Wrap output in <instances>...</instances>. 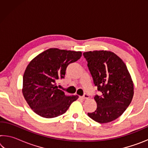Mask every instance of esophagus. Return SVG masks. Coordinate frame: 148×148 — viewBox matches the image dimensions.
Segmentation results:
<instances>
[{
	"label": "esophagus",
	"instance_id": "1",
	"mask_svg": "<svg viewBox=\"0 0 148 148\" xmlns=\"http://www.w3.org/2000/svg\"><path fill=\"white\" fill-rule=\"evenodd\" d=\"M82 98H83V99H89V96L87 94H86V93H85L84 95V96L82 97Z\"/></svg>",
	"mask_w": 148,
	"mask_h": 148
}]
</instances>
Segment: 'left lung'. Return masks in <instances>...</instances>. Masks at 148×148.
<instances>
[{"label":"left lung","mask_w":148,"mask_h":148,"mask_svg":"<svg viewBox=\"0 0 148 148\" xmlns=\"http://www.w3.org/2000/svg\"><path fill=\"white\" fill-rule=\"evenodd\" d=\"M85 59L95 86L101 93L95 95L97 110L87 113L100 123L118 118L132 101L134 86L126 64L113 52L93 51L84 52Z\"/></svg>","instance_id":"obj_1"}]
</instances>
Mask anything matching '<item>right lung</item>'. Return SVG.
I'll return each instance as SVG.
<instances>
[{"instance_id": "obj_1", "label": "right lung", "mask_w": 148, "mask_h": 148, "mask_svg": "<svg viewBox=\"0 0 148 148\" xmlns=\"http://www.w3.org/2000/svg\"><path fill=\"white\" fill-rule=\"evenodd\" d=\"M82 57L81 51L50 48L29 62L23 77V95L31 108L45 118H53L67 111L78 96H66L56 82L65 76L69 64Z\"/></svg>"}]
</instances>
